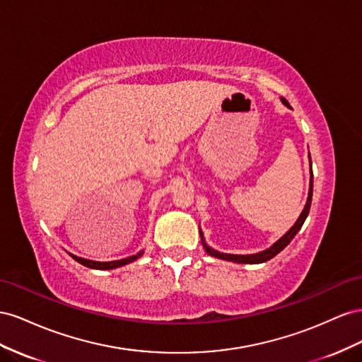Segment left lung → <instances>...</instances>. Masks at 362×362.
<instances>
[{"label": "left lung", "instance_id": "obj_1", "mask_svg": "<svg viewBox=\"0 0 362 362\" xmlns=\"http://www.w3.org/2000/svg\"><path fill=\"white\" fill-rule=\"evenodd\" d=\"M281 101L284 103V105L286 107H290V103H288L285 98H281ZM309 167H311V179H309V191H308V199H306V204L305 208L300 214V216H298L297 221L294 223V226L291 227L290 230H288L284 236H281L273 245L268 247V249L259 252V253H252V255H232V253H223V252H218L212 249V247H209L208 244H206L204 241V236H203V232L200 229V236H202V244L204 247V250L208 255L214 256V257H218V259H223V261H230V262H236V264H261V262H267L270 261L272 257H274L277 253H281L285 247L291 243V240L296 236V233L302 229V226L306 220V216L309 214V208H311V202H313V162H311V156H309Z\"/></svg>", "mask_w": 362, "mask_h": 362}]
</instances>
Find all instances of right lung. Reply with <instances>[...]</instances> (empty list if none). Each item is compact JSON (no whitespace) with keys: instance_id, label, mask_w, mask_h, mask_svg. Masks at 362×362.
<instances>
[{"instance_id":"1","label":"right lung","mask_w":362,"mask_h":362,"mask_svg":"<svg viewBox=\"0 0 362 362\" xmlns=\"http://www.w3.org/2000/svg\"><path fill=\"white\" fill-rule=\"evenodd\" d=\"M69 255L72 256V259H76L78 264L85 265V267H88V268H94V270H113V268H118V267H122V265H126V264H130V262H133V261H136L138 257H141V256L144 255V250L138 252L136 255H133V256L124 257V259L109 261V262L90 261V259H85V257H80V256H76V255H72V253H69Z\"/></svg>"}]
</instances>
